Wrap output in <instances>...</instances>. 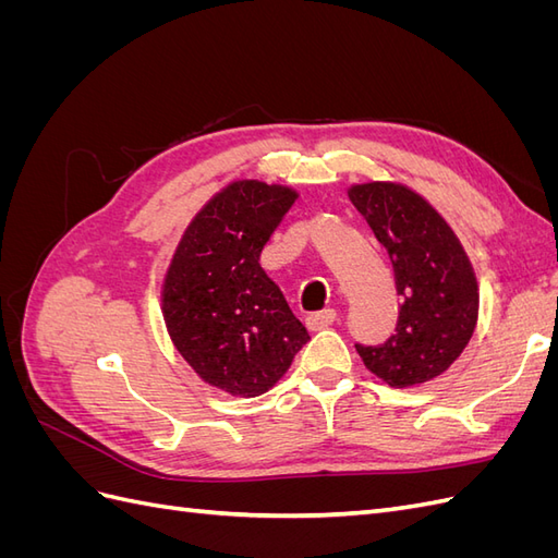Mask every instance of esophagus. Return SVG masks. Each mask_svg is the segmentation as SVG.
I'll use <instances>...</instances> for the list:
<instances>
[{
	"instance_id": "esophagus-1",
	"label": "esophagus",
	"mask_w": 558,
	"mask_h": 558,
	"mask_svg": "<svg viewBox=\"0 0 558 558\" xmlns=\"http://www.w3.org/2000/svg\"><path fill=\"white\" fill-rule=\"evenodd\" d=\"M335 318H337V312L328 307V310H320V312H310L305 320H307L310 330H320V328H328Z\"/></svg>"
}]
</instances>
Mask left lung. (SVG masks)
Wrapping results in <instances>:
<instances>
[{"label": "left lung", "mask_w": 558, "mask_h": 558, "mask_svg": "<svg viewBox=\"0 0 558 558\" xmlns=\"http://www.w3.org/2000/svg\"><path fill=\"white\" fill-rule=\"evenodd\" d=\"M349 197L393 263L402 300L384 344H356L369 373L408 388L442 375L477 324V279L461 242L428 202L400 183L351 185Z\"/></svg>", "instance_id": "left-lung-1"}]
</instances>
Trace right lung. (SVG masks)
<instances>
[{
	"mask_svg": "<svg viewBox=\"0 0 558 558\" xmlns=\"http://www.w3.org/2000/svg\"><path fill=\"white\" fill-rule=\"evenodd\" d=\"M298 193L234 181L214 195L177 246L162 286V314L181 356L230 396L269 391L310 342L260 251Z\"/></svg>",
	"mask_w": 558,
	"mask_h": 558,
	"instance_id": "1",
	"label": "right lung"
}]
</instances>
